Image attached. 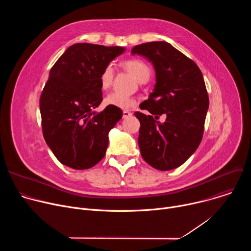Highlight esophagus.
I'll list each match as a JSON object with an SVG mask.
<instances>
[{"mask_svg": "<svg viewBox=\"0 0 251 251\" xmlns=\"http://www.w3.org/2000/svg\"><path fill=\"white\" fill-rule=\"evenodd\" d=\"M132 116V113L131 112H129V111H127V110H124L123 111V118L125 119V118H128V117H131Z\"/></svg>", "mask_w": 251, "mask_h": 251, "instance_id": "obj_1", "label": "esophagus"}]
</instances>
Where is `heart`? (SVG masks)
Masks as SVG:
<instances>
[{"label": "heart", "mask_w": 251, "mask_h": 251, "mask_svg": "<svg viewBox=\"0 0 251 251\" xmlns=\"http://www.w3.org/2000/svg\"><path fill=\"white\" fill-rule=\"evenodd\" d=\"M123 66L139 82H146L151 75L150 67L143 60L129 59L123 63ZM113 77H114L113 65L107 64L103 68L99 77V82L102 89H108L111 86ZM104 103L107 106H113L121 109H128L136 104V101L133 98L121 95L116 92H112L105 97Z\"/></svg>", "instance_id": "1"}]
</instances>
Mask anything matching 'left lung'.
I'll return each mask as SVG.
<instances>
[{
	"label": "left lung",
	"instance_id": "8db88e82",
	"mask_svg": "<svg viewBox=\"0 0 251 251\" xmlns=\"http://www.w3.org/2000/svg\"><path fill=\"white\" fill-rule=\"evenodd\" d=\"M131 52L147 57L156 71L154 90L140 104L151 114L135 112L140 121L141 156L157 170L176 169L195 153L202 139L209 100L201 71L167 42L142 44ZM162 114L167 116L164 124L155 120Z\"/></svg>",
	"mask_w": 251,
	"mask_h": 251
}]
</instances>
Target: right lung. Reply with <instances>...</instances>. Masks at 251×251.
<instances>
[{
    "mask_svg": "<svg viewBox=\"0 0 251 251\" xmlns=\"http://www.w3.org/2000/svg\"><path fill=\"white\" fill-rule=\"evenodd\" d=\"M124 50L75 44L51 67L40 109L45 140L61 164L85 170L105 156L109 131L122 118V110L113 106L100 113L92 110L102 101L99 77L103 68Z\"/></svg>",
    "mask_w": 251,
    "mask_h": 251,
    "instance_id": "right-lung-1",
    "label": "right lung"
}]
</instances>
